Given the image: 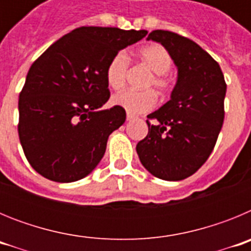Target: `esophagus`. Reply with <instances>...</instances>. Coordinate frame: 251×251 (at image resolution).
Here are the masks:
<instances>
[{"mask_svg": "<svg viewBox=\"0 0 251 251\" xmlns=\"http://www.w3.org/2000/svg\"><path fill=\"white\" fill-rule=\"evenodd\" d=\"M134 118H136V115L132 114V113H127V121H132Z\"/></svg>", "mask_w": 251, "mask_h": 251, "instance_id": "esophagus-1", "label": "esophagus"}]
</instances>
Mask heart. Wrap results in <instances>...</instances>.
I'll use <instances>...</instances> for the list:
<instances>
[{
  "label": "heart",
  "mask_w": 251,
  "mask_h": 251,
  "mask_svg": "<svg viewBox=\"0 0 251 251\" xmlns=\"http://www.w3.org/2000/svg\"><path fill=\"white\" fill-rule=\"evenodd\" d=\"M138 59L153 73L146 83L147 88L154 86L161 94L170 90L171 80L167 73L172 68V56L159 44H151L138 51ZM129 57L126 52L119 51L110 59L105 70V79L108 85L114 90L122 89L127 80ZM112 103L124 108L128 113L138 114L148 112L156 105L157 95L153 90H124L115 94L112 98Z\"/></svg>",
  "instance_id": "heart-1"
}]
</instances>
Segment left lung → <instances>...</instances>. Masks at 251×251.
I'll use <instances>...</instances> for the list:
<instances>
[{"label":"left lung","instance_id":"left-lung-1","mask_svg":"<svg viewBox=\"0 0 251 251\" xmlns=\"http://www.w3.org/2000/svg\"><path fill=\"white\" fill-rule=\"evenodd\" d=\"M147 40L167 49L178 75L170 100L147 115L148 134L136 150L153 176L181 181L207 161L216 145L226 83L217 61L192 40L165 30L152 31Z\"/></svg>","mask_w":251,"mask_h":251}]
</instances>
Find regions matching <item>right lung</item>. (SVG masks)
Wrapping results in <instances>:
<instances>
[{"label":"right lung","mask_w":251,"mask_h":251,"mask_svg":"<svg viewBox=\"0 0 251 251\" xmlns=\"http://www.w3.org/2000/svg\"><path fill=\"white\" fill-rule=\"evenodd\" d=\"M146 35V30L83 26L35 60L20 93L19 137L37 174L74 182L97 167L109 134L126 121L122 106L100 110L110 97L106 66Z\"/></svg>","instance_id":"add662e5"}]
</instances>
